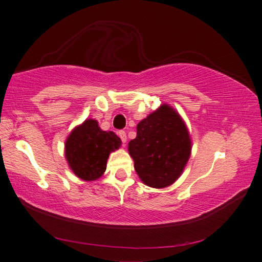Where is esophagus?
<instances>
[{
  "label": "esophagus",
  "mask_w": 262,
  "mask_h": 262,
  "mask_svg": "<svg viewBox=\"0 0 262 262\" xmlns=\"http://www.w3.org/2000/svg\"><path fill=\"white\" fill-rule=\"evenodd\" d=\"M119 134V136H120V139H121V141L123 142V143H126L127 142V135H126V132L125 130H120L118 133Z\"/></svg>",
  "instance_id": "1"
}]
</instances>
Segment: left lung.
Here are the masks:
<instances>
[{
  "label": "left lung",
  "mask_w": 262,
  "mask_h": 262,
  "mask_svg": "<svg viewBox=\"0 0 262 262\" xmlns=\"http://www.w3.org/2000/svg\"><path fill=\"white\" fill-rule=\"evenodd\" d=\"M136 130L128 151L140 179L154 188L173 184L183 173L192 150L189 133L179 113L163 104L140 121Z\"/></svg>",
  "instance_id": "1"
}]
</instances>
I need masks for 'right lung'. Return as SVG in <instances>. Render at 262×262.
Returning a JSON list of instances; mask_svg holds the SVG:
<instances>
[{
	"mask_svg": "<svg viewBox=\"0 0 262 262\" xmlns=\"http://www.w3.org/2000/svg\"><path fill=\"white\" fill-rule=\"evenodd\" d=\"M120 145V137L101 129L94 119H86L74 128L66 141V159L78 178L97 180L104 174L110 154Z\"/></svg>",
	"mask_w": 262,
	"mask_h": 262,
	"instance_id": "right-lung-1",
	"label": "right lung"
}]
</instances>
